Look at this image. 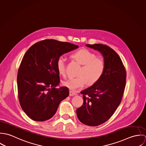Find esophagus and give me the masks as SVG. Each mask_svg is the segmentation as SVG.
Listing matches in <instances>:
<instances>
[{"label": "esophagus", "mask_w": 146, "mask_h": 146, "mask_svg": "<svg viewBox=\"0 0 146 146\" xmlns=\"http://www.w3.org/2000/svg\"><path fill=\"white\" fill-rule=\"evenodd\" d=\"M77 94L72 91H70V94H69V96H76Z\"/></svg>", "instance_id": "34e87169"}]
</instances>
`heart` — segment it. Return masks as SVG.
<instances>
[{
  "label": "heart",
  "mask_w": 146,
  "mask_h": 146,
  "mask_svg": "<svg viewBox=\"0 0 146 146\" xmlns=\"http://www.w3.org/2000/svg\"><path fill=\"white\" fill-rule=\"evenodd\" d=\"M71 57L82 65L78 73V77L71 78L63 82L64 86L71 91L82 88L88 82L92 85L97 82L103 75L105 63L104 60L93 52L86 49H82L72 53ZM56 67L58 74L64 76L66 74L65 59L62 56L58 58Z\"/></svg>",
  "instance_id": "heart-1"
}]
</instances>
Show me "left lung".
I'll use <instances>...</instances> for the list:
<instances>
[{"instance_id":"8db88e82","label":"left lung","mask_w":146,"mask_h":146,"mask_svg":"<svg viewBox=\"0 0 146 146\" xmlns=\"http://www.w3.org/2000/svg\"><path fill=\"white\" fill-rule=\"evenodd\" d=\"M85 45L101 53L105 67L100 80L81 92L83 104L76 110V114L84 124L96 126L107 121L120 104L126 74L121 58L112 48L101 44Z\"/></svg>"}]
</instances>
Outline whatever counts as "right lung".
Segmentation results:
<instances>
[{
	"label": "right lung",
	"mask_w": 146,
	"mask_h": 146,
	"mask_svg": "<svg viewBox=\"0 0 146 146\" xmlns=\"http://www.w3.org/2000/svg\"><path fill=\"white\" fill-rule=\"evenodd\" d=\"M78 47L48 39L35 43L26 52L17 74L19 99L22 109L32 120L50 119L68 96V88H56L60 83L56 62L59 57Z\"/></svg>",
	"instance_id": "right-lung-1"
}]
</instances>
